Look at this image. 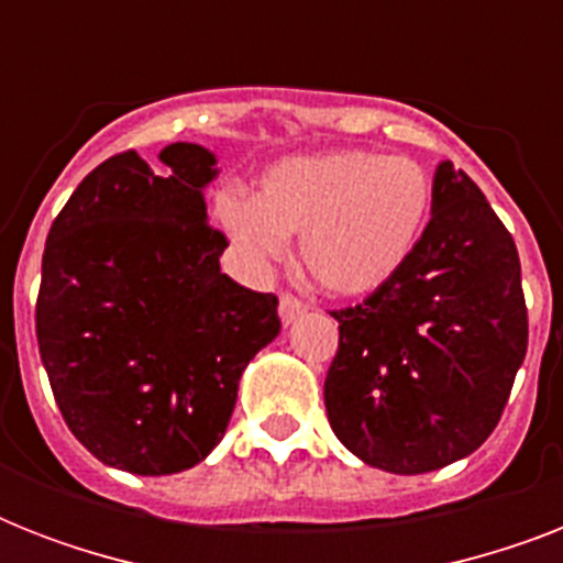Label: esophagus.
Listing matches in <instances>:
<instances>
[{
  "instance_id": "obj_1",
  "label": "esophagus",
  "mask_w": 563,
  "mask_h": 563,
  "mask_svg": "<svg viewBox=\"0 0 563 563\" xmlns=\"http://www.w3.org/2000/svg\"><path fill=\"white\" fill-rule=\"evenodd\" d=\"M303 312H307V303H303V300H298V298H295V295H283V298H280V321H283V327L295 324V321H298V318L303 316Z\"/></svg>"
}]
</instances>
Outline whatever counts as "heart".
Masks as SVG:
<instances>
[{"instance_id": "heart-1", "label": "heart", "mask_w": 563, "mask_h": 563, "mask_svg": "<svg viewBox=\"0 0 563 563\" xmlns=\"http://www.w3.org/2000/svg\"><path fill=\"white\" fill-rule=\"evenodd\" d=\"M432 212V178L411 157L347 148L289 157L265 172L254 198L221 192L216 216L247 265L300 260L335 298H365L397 277Z\"/></svg>"}]
</instances>
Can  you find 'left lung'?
Returning a JSON list of instances; mask_svg holds the SVG:
<instances>
[{
	"label": "left lung",
	"mask_w": 563,
	"mask_h": 563,
	"mask_svg": "<svg viewBox=\"0 0 563 563\" xmlns=\"http://www.w3.org/2000/svg\"><path fill=\"white\" fill-rule=\"evenodd\" d=\"M333 318L324 406L335 438L379 471L446 467L485 444L526 360L515 239L462 169L438 163L409 263Z\"/></svg>",
	"instance_id": "8db88e82"
}]
</instances>
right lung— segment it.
<instances>
[{"label": "right lung", "instance_id": "right-lung-1", "mask_svg": "<svg viewBox=\"0 0 563 563\" xmlns=\"http://www.w3.org/2000/svg\"><path fill=\"white\" fill-rule=\"evenodd\" d=\"M78 184L48 230L40 360L57 409L99 462L169 476L203 462L230 423L242 371L280 333L277 298L221 274L207 224L216 154L172 143Z\"/></svg>", "mask_w": 563, "mask_h": 563}]
</instances>
